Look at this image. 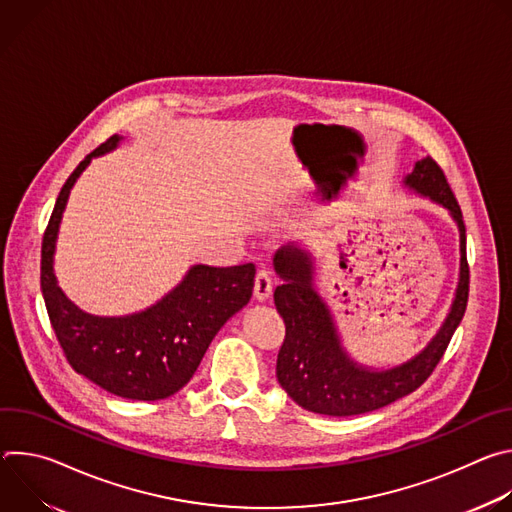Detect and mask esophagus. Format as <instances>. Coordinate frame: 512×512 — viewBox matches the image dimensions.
<instances>
[{
    "label": "esophagus",
    "mask_w": 512,
    "mask_h": 512,
    "mask_svg": "<svg viewBox=\"0 0 512 512\" xmlns=\"http://www.w3.org/2000/svg\"><path fill=\"white\" fill-rule=\"evenodd\" d=\"M271 289H273V279L271 273L267 269H259L255 275V298L259 302L267 300L271 296Z\"/></svg>",
    "instance_id": "esophagus-1"
}]
</instances>
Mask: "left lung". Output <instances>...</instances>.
<instances>
[{"label": "left lung", "mask_w": 512, "mask_h": 512, "mask_svg": "<svg viewBox=\"0 0 512 512\" xmlns=\"http://www.w3.org/2000/svg\"><path fill=\"white\" fill-rule=\"evenodd\" d=\"M405 186L450 210L460 229V281L452 310L431 342L411 360L387 371L360 367L340 344L328 306L312 285V257L287 247L275 253L273 265L283 279L273 300L285 322V338L277 354V381L300 407L332 417H348L381 409L419 389L442 360L460 326L470 291L466 259V227L460 204L444 170L427 156L419 160Z\"/></svg>", "instance_id": "left-lung-1"}]
</instances>
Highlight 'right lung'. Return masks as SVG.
I'll list each match as a JSON object with an SVG mask.
<instances>
[{
  "mask_svg": "<svg viewBox=\"0 0 512 512\" xmlns=\"http://www.w3.org/2000/svg\"><path fill=\"white\" fill-rule=\"evenodd\" d=\"M119 139L111 135L64 182L42 239L40 287L52 330L72 369L117 397L158 401L192 379L216 332L249 304L255 265H194L164 300L131 316H91L72 304L56 285L52 269L58 225L77 178Z\"/></svg>",
  "mask_w": 512,
  "mask_h": 512,
  "instance_id": "1",
  "label": "right lung"
}]
</instances>
